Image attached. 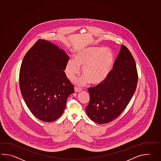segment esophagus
Masks as SVG:
<instances>
[{
    "label": "esophagus",
    "mask_w": 161,
    "mask_h": 161,
    "mask_svg": "<svg viewBox=\"0 0 161 161\" xmlns=\"http://www.w3.org/2000/svg\"><path fill=\"white\" fill-rule=\"evenodd\" d=\"M81 91H82V89L81 88H79V87H77V86H75V92H80Z\"/></svg>",
    "instance_id": "obj_1"
}]
</instances>
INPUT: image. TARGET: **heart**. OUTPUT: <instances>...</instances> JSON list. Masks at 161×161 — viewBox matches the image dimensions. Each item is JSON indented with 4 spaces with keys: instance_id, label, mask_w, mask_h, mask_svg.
<instances>
[{
    "instance_id": "1",
    "label": "heart",
    "mask_w": 161,
    "mask_h": 161,
    "mask_svg": "<svg viewBox=\"0 0 161 161\" xmlns=\"http://www.w3.org/2000/svg\"><path fill=\"white\" fill-rule=\"evenodd\" d=\"M74 57V59H69L66 63L65 73L69 79H73L80 73V67H82L84 75L73 80L77 85L88 81L98 84L104 81L111 72L114 62L111 50L98 47H84L75 53Z\"/></svg>"
}]
</instances>
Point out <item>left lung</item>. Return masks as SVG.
<instances>
[{
    "label": "left lung",
    "mask_w": 161,
    "mask_h": 161,
    "mask_svg": "<svg viewBox=\"0 0 161 161\" xmlns=\"http://www.w3.org/2000/svg\"><path fill=\"white\" fill-rule=\"evenodd\" d=\"M138 79L134 58L127 47L121 45L107 78L88 88L90 99L86 109L89 118L100 125L117 118L134 95Z\"/></svg>",
    "instance_id": "1"
}]
</instances>
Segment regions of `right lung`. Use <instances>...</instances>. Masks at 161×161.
<instances>
[{"mask_svg": "<svg viewBox=\"0 0 161 161\" xmlns=\"http://www.w3.org/2000/svg\"><path fill=\"white\" fill-rule=\"evenodd\" d=\"M69 57L48 41L38 40L23 58L19 87L30 111L36 118L52 122L62 115L74 86L64 72Z\"/></svg>", "mask_w": 161, "mask_h": 161, "instance_id": "obj_1", "label": "right lung"}]
</instances>
